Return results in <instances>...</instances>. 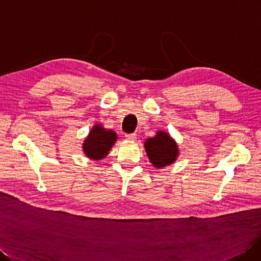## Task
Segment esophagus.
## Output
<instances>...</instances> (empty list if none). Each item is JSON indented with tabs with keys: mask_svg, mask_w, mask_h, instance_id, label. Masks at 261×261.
Wrapping results in <instances>:
<instances>
[{
	"mask_svg": "<svg viewBox=\"0 0 261 261\" xmlns=\"http://www.w3.org/2000/svg\"><path fill=\"white\" fill-rule=\"evenodd\" d=\"M125 138H127L128 140L134 141L137 139V134L136 133H128V134H125Z\"/></svg>",
	"mask_w": 261,
	"mask_h": 261,
	"instance_id": "1",
	"label": "esophagus"
}]
</instances>
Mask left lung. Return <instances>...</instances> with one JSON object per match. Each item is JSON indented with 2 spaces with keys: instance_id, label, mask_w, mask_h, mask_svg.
I'll return each mask as SVG.
<instances>
[{
  "instance_id": "8db88e82",
  "label": "left lung",
  "mask_w": 261,
  "mask_h": 261,
  "mask_svg": "<svg viewBox=\"0 0 261 261\" xmlns=\"http://www.w3.org/2000/svg\"><path fill=\"white\" fill-rule=\"evenodd\" d=\"M145 150L150 163L156 168H162L172 164L179 154L175 142L169 134L159 131L156 137L147 139Z\"/></svg>"
}]
</instances>
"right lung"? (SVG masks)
Segmentation results:
<instances>
[{"label": "right lung", "mask_w": 261, "mask_h": 261, "mask_svg": "<svg viewBox=\"0 0 261 261\" xmlns=\"http://www.w3.org/2000/svg\"><path fill=\"white\" fill-rule=\"evenodd\" d=\"M117 140V134L112 130H105L102 125H94L89 137L83 143V152L91 159L104 158Z\"/></svg>", "instance_id": "obj_1"}]
</instances>
